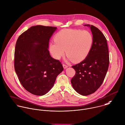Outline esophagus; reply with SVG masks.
Here are the masks:
<instances>
[{"label": "esophagus", "mask_w": 125, "mask_h": 125, "mask_svg": "<svg viewBox=\"0 0 125 125\" xmlns=\"http://www.w3.org/2000/svg\"><path fill=\"white\" fill-rule=\"evenodd\" d=\"M63 68H64V69H66L67 68H68V66L67 65H65V64H63Z\"/></svg>", "instance_id": "obj_1"}]
</instances>
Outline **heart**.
<instances>
[{"mask_svg":"<svg viewBox=\"0 0 125 125\" xmlns=\"http://www.w3.org/2000/svg\"><path fill=\"white\" fill-rule=\"evenodd\" d=\"M54 43H51L50 51L56 59L65 54L74 62L83 60L89 53L93 44V36L87 31L64 29L54 36Z\"/></svg>","mask_w":125,"mask_h":125,"instance_id":"1","label":"heart"}]
</instances>
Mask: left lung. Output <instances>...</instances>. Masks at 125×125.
<instances>
[{"label":"left lung","instance_id":"1","mask_svg":"<svg viewBox=\"0 0 125 125\" xmlns=\"http://www.w3.org/2000/svg\"><path fill=\"white\" fill-rule=\"evenodd\" d=\"M90 27L93 44L86 58L79 64L72 66L75 74L71 79L73 88L79 94L86 96L96 92L102 85L109 65V54L106 37L93 25Z\"/></svg>","mask_w":125,"mask_h":125}]
</instances>
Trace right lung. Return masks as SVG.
<instances>
[{
	"mask_svg": "<svg viewBox=\"0 0 125 125\" xmlns=\"http://www.w3.org/2000/svg\"><path fill=\"white\" fill-rule=\"evenodd\" d=\"M56 27L32 26L18 38L15 48L14 66L19 80L29 93L43 95L53 87L63 70L61 62L50 55V38Z\"/></svg>",
	"mask_w": 125,
	"mask_h": 125,
	"instance_id": "add662e5",
	"label": "right lung"
}]
</instances>
